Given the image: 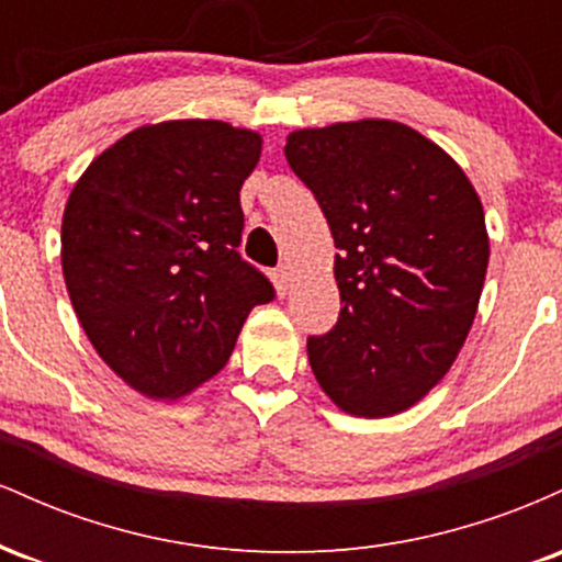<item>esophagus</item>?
Masks as SVG:
<instances>
[{
  "mask_svg": "<svg viewBox=\"0 0 562 562\" xmlns=\"http://www.w3.org/2000/svg\"><path fill=\"white\" fill-rule=\"evenodd\" d=\"M272 280H274L277 293L285 295L288 290H290V282H293V272H290V267H277L274 274H272Z\"/></svg>",
  "mask_w": 562,
  "mask_h": 562,
  "instance_id": "1",
  "label": "esophagus"
}]
</instances>
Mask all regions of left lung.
Instances as JSON below:
<instances>
[{"label":"left lung","instance_id":"obj_1","mask_svg":"<svg viewBox=\"0 0 562 562\" xmlns=\"http://www.w3.org/2000/svg\"><path fill=\"white\" fill-rule=\"evenodd\" d=\"M285 158L330 224L338 325L308 338L322 391L391 417L449 372L479 312L488 232L475 187L412 126L362 119L288 134Z\"/></svg>","mask_w":562,"mask_h":562}]
</instances>
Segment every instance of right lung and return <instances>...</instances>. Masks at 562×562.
Wrapping results in <instances>:
<instances>
[{
  "label": "right lung",
  "mask_w": 562,
  "mask_h": 562,
  "mask_svg": "<svg viewBox=\"0 0 562 562\" xmlns=\"http://www.w3.org/2000/svg\"><path fill=\"white\" fill-rule=\"evenodd\" d=\"M261 134L164 121L102 150L70 190L63 277L89 344L147 398H182L227 364L272 282L240 259V187Z\"/></svg>",
  "instance_id": "add662e5"
}]
</instances>
